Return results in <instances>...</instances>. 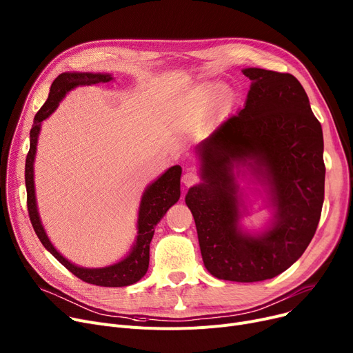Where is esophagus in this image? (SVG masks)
I'll return each instance as SVG.
<instances>
[{"instance_id": "esophagus-1", "label": "esophagus", "mask_w": 353, "mask_h": 353, "mask_svg": "<svg viewBox=\"0 0 353 353\" xmlns=\"http://www.w3.org/2000/svg\"><path fill=\"white\" fill-rule=\"evenodd\" d=\"M183 184L184 186H188V188H190V186H194V184H197L199 181H200V179H199V176L196 174V173H193V172H188V173H184V176H183Z\"/></svg>"}]
</instances>
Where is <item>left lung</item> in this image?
I'll return each mask as SVG.
<instances>
[{
    "label": "left lung",
    "instance_id": "1",
    "mask_svg": "<svg viewBox=\"0 0 353 353\" xmlns=\"http://www.w3.org/2000/svg\"><path fill=\"white\" fill-rule=\"evenodd\" d=\"M252 80L246 105L200 144L203 183L189 190L206 269L217 279L261 282L281 274L303 254L316 232L323 196V134L305 88L288 72L245 68ZM248 162L266 175L276 210L259 238L238 228L232 177Z\"/></svg>",
    "mask_w": 353,
    "mask_h": 353
}]
</instances>
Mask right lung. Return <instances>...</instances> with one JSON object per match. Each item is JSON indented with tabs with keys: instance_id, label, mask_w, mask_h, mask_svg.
I'll return each instance as SVG.
<instances>
[{
	"instance_id": "right-lung-1",
	"label": "right lung",
	"mask_w": 353,
	"mask_h": 353,
	"mask_svg": "<svg viewBox=\"0 0 353 353\" xmlns=\"http://www.w3.org/2000/svg\"><path fill=\"white\" fill-rule=\"evenodd\" d=\"M111 77L110 74H92V72H63L51 84L50 94L44 105L39 110L34 117V124L30 132V152L26 159V188H27V208L31 225L35 234L39 236L43 246L67 268L74 276H77L83 282L96 286L105 288H121L139 282L148 269L150 261V242L154 234V228L160 219L165 214L180 197V174L181 167L173 165L161 177L147 188L143 194L139 221H137V242L130 252V254L121 262L101 269H85L70 263L57 250L54 249L48 240L44 228L41 226L39 212L35 205V190H34V157L37 148V139L41 128L43 120H46L52 111L57 108L59 103L65 96V92L77 85H91L97 83H107Z\"/></svg>"
}]
</instances>
